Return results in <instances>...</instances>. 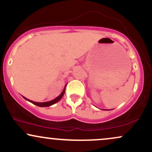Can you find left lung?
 I'll return each mask as SVG.
<instances>
[{
	"mask_svg": "<svg viewBox=\"0 0 152 152\" xmlns=\"http://www.w3.org/2000/svg\"><path fill=\"white\" fill-rule=\"evenodd\" d=\"M103 110H105V109H103ZM111 110H112V109H111Z\"/></svg>",
	"mask_w": 152,
	"mask_h": 152,
	"instance_id": "left-lung-1",
	"label": "left lung"
}]
</instances>
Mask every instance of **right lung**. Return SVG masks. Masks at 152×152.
<instances>
[{
	"label": "right lung",
	"instance_id": "right-lung-1",
	"mask_svg": "<svg viewBox=\"0 0 152 152\" xmlns=\"http://www.w3.org/2000/svg\"><path fill=\"white\" fill-rule=\"evenodd\" d=\"M66 85L65 86V87H64V90H63V91L61 92V94H60V95L58 96H57L56 98L53 99V100L51 101H49V102H33V101L31 100H29V99H26V97L23 96V98L26 99V100L28 101V102H30L31 103H32V104H35V105L38 106H40V107H47V106H50L51 105H53V104H56V103H57L58 102H59V101L61 99V98L63 97V96H64V93H65V90H66Z\"/></svg>",
	"mask_w": 152,
	"mask_h": 152
}]
</instances>
